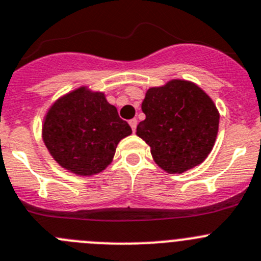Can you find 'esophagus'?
<instances>
[{
	"instance_id": "obj_1",
	"label": "esophagus",
	"mask_w": 261,
	"mask_h": 261,
	"mask_svg": "<svg viewBox=\"0 0 261 261\" xmlns=\"http://www.w3.org/2000/svg\"><path fill=\"white\" fill-rule=\"evenodd\" d=\"M128 123H130L131 128H133V131H134V133H135V130H136V125H138V121H136V118L130 119V121H128Z\"/></svg>"
}]
</instances>
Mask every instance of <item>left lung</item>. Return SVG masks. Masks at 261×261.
<instances>
[{"mask_svg": "<svg viewBox=\"0 0 261 261\" xmlns=\"http://www.w3.org/2000/svg\"><path fill=\"white\" fill-rule=\"evenodd\" d=\"M145 119L136 135L145 140L155 164L167 172H184L203 162L219 130V113L197 85L174 80L152 87L142 104Z\"/></svg>", "mask_w": 261, "mask_h": 261, "instance_id": "8db88e82", "label": "left lung"}]
</instances>
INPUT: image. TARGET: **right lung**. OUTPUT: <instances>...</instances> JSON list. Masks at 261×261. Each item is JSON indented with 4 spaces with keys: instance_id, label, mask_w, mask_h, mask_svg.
Returning <instances> with one entry per match:
<instances>
[{
    "instance_id": "1",
    "label": "right lung",
    "mask_w": 261,
    "mask_h": 261,
    "mask_svg": "<svg viewBox=\"0 0 261 261\" xmlns=\"http://www.w3.org/2000/svg\"><path fill=\"white\" fill-rule=\"evenodd\" d=\"M131 127L101 92L85 87L51 107L42 128L43 142L60 166L79 175L103 171L112 162L119 140Z\"/></svg>"
}]
</instances>
